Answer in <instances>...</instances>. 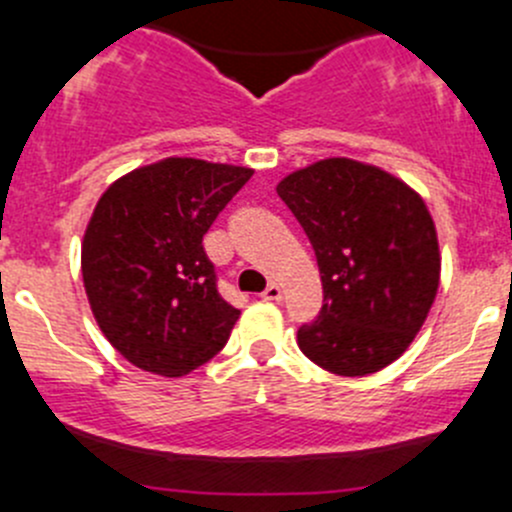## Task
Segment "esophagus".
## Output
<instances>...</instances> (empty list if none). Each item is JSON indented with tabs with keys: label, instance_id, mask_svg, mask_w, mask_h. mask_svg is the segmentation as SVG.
Returning <instances> with one entry per match:
<instances>
[{
	"label": "esophagus",
	"instance_id": "obj_1",
	"mask_svg": "<svg viewBox=\"0 0 512 512\" xmlns=\"http://www.w3.org/2000/svg\"><path fill=\"white\" fill-rule=\"evenodd\" d=\"M262 297L270 302H280L282 300V287L277 285V282H272V285H267V290L262 292Z\"/></svg>",
	"mask_w": 512,
	"mask_h": 512
}]
</instances>
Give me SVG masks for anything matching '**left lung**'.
I'll return each mask as SVG.
<instances>
[{"instance_id": "obj_1", "label": "left lung", "mask_w": 512, "mask_h": 512, "mask_svg": "<svg viewBox=\"0 0 512 512\" xmlns=\"http://www.w3.org/2000/svg\"><path fill=\"white\" fill-rule=\"evenodd\" d=\"M315 250L322 310L297 330L315 365L360 377L398 360L440 285V247L423 197L382 167L327 157L277 182Z\"/></svg>"}]
</instances>
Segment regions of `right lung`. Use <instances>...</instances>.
<instances>
[{"mask_svg": "<svg viewBox=\"0 0 512 512\" xmlns=\"http://www.w3.org/2000/svg\"><path fill=\"white\" fill-rule=\"evenodd\" d=\"M252 167L165 157L104 190L82 240L89 307L140 370L182 377L225 347L240 310L217 292L202 237Z\"/></svg>", "mask_w": 512, "mask_h": 512, "instance_id": "right-lung-1", "label": "right lung"}]
</instances>
